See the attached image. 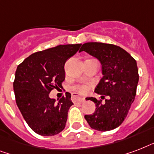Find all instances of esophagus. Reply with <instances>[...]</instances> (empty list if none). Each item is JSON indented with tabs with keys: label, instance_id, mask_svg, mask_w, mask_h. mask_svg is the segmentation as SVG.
Masks as SVG:
<instances>
[{
	"label": "esophagus",
	"instance_id": "obj_1",
	"mask_svg": "<svg viewBox=\"0 0 154 154\" xmlns=\"http://www.w3.org/2000/svg\"><path fill=\"white\" fill-rule=\"evenodd\" d=\"M85 100V97H80L77 94H72V102L82 103V102H84Z\"/></svg>",
	"mask_w": 154,
	"mask_h": 154
}]
</instances>
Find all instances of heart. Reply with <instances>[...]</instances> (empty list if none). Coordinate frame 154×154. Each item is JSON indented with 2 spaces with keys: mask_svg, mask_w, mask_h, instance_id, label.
I'll return each instance as SVG.
<instances>
[{
  "mask_svg": "<svg viewBox=\"0 0 154 154\" xmlns=\"http://www.w3.org/2000/svg\"><path fill=\"white\" fill-rule=\"evenodd\" d=\"M73 89L81 94H86L87 92L89 91V87L85 85H77L73 87Z\"/></svg>",
  "mask_w": 154,
  "mask_h": 154,
  "instance_id": "heart-1",
  "label": "heart"
}]
</instances>
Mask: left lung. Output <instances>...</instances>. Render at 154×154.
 <instances>
[{
    "label": "left lung",
    "mask_w": 154,
    "mask_h": 154,
    "mask_svg": "<svg viewBox=\"0 0 154 154\" xmlns=\"http://www.w3.org/2000/svg\"><path fill=\"white\" fill-rule=\"evenodd\" d=\"M85 51L97 58L102 65L103 77L95 89L105 99L88 97L96 105L93 114L85 115L92 129L109 131L124 122L134 102L138 83V69L136 60L121 47L101 42H88L82 45Z\"/></svg>",
    "instance_id": "left-lung-1"
}]
</instances>
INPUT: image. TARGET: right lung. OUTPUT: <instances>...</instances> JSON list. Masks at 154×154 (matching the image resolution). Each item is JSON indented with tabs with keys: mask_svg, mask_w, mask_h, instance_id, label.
I'll use <instances>...</instances> for the list:
<instances>
[{
	"mask_svg": "<svg viewBox=\"0 0 154 154\" xmlns=\"http://www.w3.org/2000/svg\"><path fill=\"white\" fill-rule=\"evenodd\" d=\"M82 44L60 45L25 58L16 70L13 90L16 103L29 126L42 136H53L65 129L68 111L73 105L66 93L58 101L49 97L65 81L66 60Z\"/></svg>",
	"mask_w": 154,
	"mask_h": 154,
	"instance_id": "add662e5",
	"label": "right lung"
}]
</instances>
